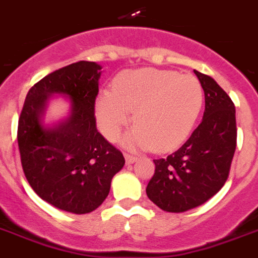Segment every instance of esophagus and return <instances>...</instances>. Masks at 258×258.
<instances>
[{"label": "esophagus", "mask_w": 258, "mask_h": 258, "mask_svg": "<svg viewBox=\"0 0 258 258\" xmlns=\"http://www.w3.org/2000/svg\"><path fill=\"white\" fill-rule=\"evenodd\" d=\"M124 160H126L127 165H131V163L136 162V161H138V158L134 156H131V154H124Z\"/></svg>", "instance_id": "esophagus-1"}]
</instances>
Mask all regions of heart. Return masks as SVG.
<instances>
[{
    "label": "heart",
    "instance_id": "heart-1",
    "mask_svg": "<svg viewBox=\"0 0 258 258\" xmlns=\"http://www.w3.org/2000/svg\"><path fill=\"white\" fill-rule=\"evenodd\" d=\"M204 104L201 83L176 71L140 69L122 74L113 91L96 100L97 127L107 140H115L134 114L136 127L124 138L132 148L169 152L189 136Z\"/></svg>",
    "mask_w": 258,
    "mask_h": 258
}]
</instances>
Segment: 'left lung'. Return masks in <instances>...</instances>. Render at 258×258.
Listing matches in <instances>:
<instances>
[{
  "instance_id": "obj_1",
  "label": "left lung",
  "mask_w": 258,
  "mask_h": 258,
  "mask_svg": "<svg viewBox=\"0 0 258 258\" xmlns=\"http://www.w3.org/2000/svg\"><path fill=\"white\" fill-rule=\"evenodd\" d=\"M205 95V111L191 138L166 158L153 160L149 200L165 212L182 213L207 203L228 178L236 148L231 98L210 76L194 70Z\"/></svg>"
}]
</instances>
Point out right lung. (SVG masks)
I'll list each match as a JSON object with an SVG mask.
<instances>
[{
    "label": "right lung",
    "mask_w": 258,
    "mask_h": 258,
    "mask_svg": "<svg viewBox=\"0 0 258 258\" xmlns=\"http://www.w3.org/2000/svg\"><path fill=\"white\" fill-rule=\"evenodd\" d=\"M101 69L80 61L42 78L27 93L18 123L22 167L30 185L44 201L74 214L97 209L124 165L123 154L96 128ZM55 94L69 98L71 113L49 126L43 116Z\"/></svg>",
    "instance_id": "right-lung-1"
}]
</instances>
